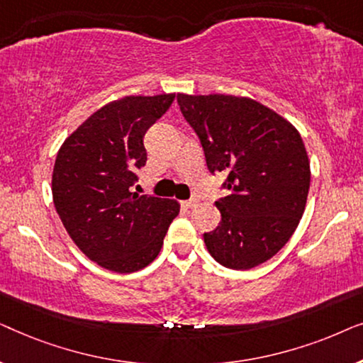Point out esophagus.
Segmentation results:
<instances>
[{"label":"esophagus","mask_w":363,"mask_h":363,"mask_svg":"<svg viewBox=\"0 0 363 363\" xmlns=\"http://www.w3.org/2000/svg\"><path fill=\"white\" fill-rule=\"evenodd\" d=\"M182 205H183V208H193V206H196V205H198V198H190V200L182 201Z\"/></svg>","instance_id":"obj_1"}]
</instances>
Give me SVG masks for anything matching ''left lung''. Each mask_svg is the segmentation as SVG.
<instances>
[{
  "mask_svg": "<svg viewBox=\"0 0 363 363\" xmlns=\"http://www.w3.org/2000/svg\"><path fill=\"white\" fill-rule=\"evenodd\" d=\"M200 138L206 167L226 175L230 195L215 201L220 226L203 235L215 261L251 269L289 241L304 213L311 165L296 127L247 97L178 94Z\"/></svg>",
  "mask_w": 363,
  "mask_h": 363,
  "instance_id": "1",
  "label": "left lung"
}]
</instances>
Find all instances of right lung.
Instances as JSON below:
<instances>
[{
  "label": "right lung",
  "instance_id": "1",
  "mask_svg": "<svg viewBox=\"0 0 363 363\" xmlns=\"http://www.w3.org/2000/svg\"><path fill=\"white\" fill-rule=\"evenodd\" d=\"M175 94L128 96L99 108L59 148L52 200L79 250L99 266L135 272L162 250L180 213L175 200L138 195L132 186L147 163L145 132L172 106Z\"/></svg>",
  "mask_w": 363,
  "mask_h": 363
}]
</instances>
